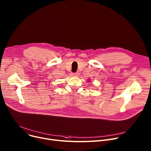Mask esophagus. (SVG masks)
Returning a JSON list of instances; mask_svg holds the SVG:
<instances>
[{"label":"esophagus","instance_id":"esophagus-1","mask_svg":"<svg viewBox=\"0 0 151 151\" xmlns=\"http://www.w3.org/2000/svg\"><path fill=\"white\" fill-rule=\"evenodd\" d=\"M72 75L73 76H78V73H73Z\"/></svg>","mask_w":151,"mask_h":151}]
</instances>
